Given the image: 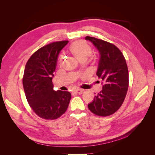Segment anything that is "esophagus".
I'll use <instances>...</instances> for the list:
<instances>
[{
  "instance_id": "obj_1",
  "label": "esophagus",
  "mask_w": 155,
  "mask_h": 155,
  "mask_svg": "<svg viewBox=\"0 0 155 155\" xmlns=\"http://www.w3.org/2000/svg\"><path fill=\"white\" fill-rule=\"evenodd\" d=\"M74 92H76V93H78V94H82V93L84 92V90H83V89L77 88V89H76V90H75Z\"/></svg>"
}]
</instances>
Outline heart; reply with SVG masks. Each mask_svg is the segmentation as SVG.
<instances>
[{"mask_svg": "<svg viewBox=\"0 0 155 155\" xmlns=\"http://www.w3.org/2000/svg\"><path fill=\"white\" fill-rule=\"evenodd\" d=\"M70 50L72 54L79 61L87 59V58L92 54L91 47L85 42L78 41L74 42L70 47ZM63 61V56H61L59 59V64H61Z\"/></svg>", "mask_w": 155, "mask_h": 155, "instance_id": "1", "label": "heart"}]
</instances>
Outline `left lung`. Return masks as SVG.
I'll list each match as a JSON object with an SVG mask.
<instances>
[{"label":"left lung","mask_w":155,"mask_h":155,"mask_svg":"<svg viewBox=\"0 0 155 155\" xmlns=\"http://www.w3.org/2000/svg\"><path fill=\"white\" fill-rule=\"evenodd\" d=\"M85 39L91 41L100 52L96 75L101 79L103 85V89L88 107L97 116H110L120 109L127 92V65L122 52L114 45L89 36Z\"/></svg>","instance_id":"1"}]
</instances>
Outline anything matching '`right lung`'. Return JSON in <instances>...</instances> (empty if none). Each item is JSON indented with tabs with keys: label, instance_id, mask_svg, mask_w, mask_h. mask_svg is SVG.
Here are the masks:
<instances>
[{
	"label": "right lung",
	"instance_id": "right-lung-1",
	"mask_svg": "<svg viewBox=\"0 0 155 155\" xmlns=\"http://www.w3.org/2000/svg\"><path fill=\"white\" fill-rule=\"evenodd\" d=\"M68 41H56L46 45L28 61L22 78V85L28 103L40 118L55 120L67 111L71 99L67 91H55L52 78L58 55Z\"/></svg>",
	"mask_w": 155,
	"mask_h": 155
}]
</instances>
